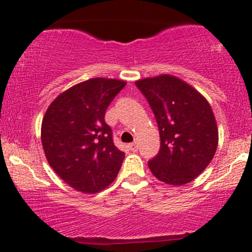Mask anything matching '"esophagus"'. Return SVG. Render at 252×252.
Masks as SVG:
<instances>
[{"instance_id":"1","label":"esophagus","mask_w":252,"mask_h":252,"mask_svg":"<svg viewBox=\"0 0 252 252\" xmlns=\"http://www.w3.org/2000/svg\"><path fill=\"white\" fill-rule=\"evenodd\" d=\"M128 149L131 150V151L137 152V151H138V143H137V141H134V143L128 144Z\"/></svg>"}]
</instances>
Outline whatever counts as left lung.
I'll return each instance as SVG.
<instances>
[{"instance_id":"left-lung-1","label":"left lung","mask_w":252,"mask_h":252,"mask_svg":"<svg viewBox=\"0 0 252 252\" xmlns=\"http://www.w3.org/2000/svg\"><path fill=\"white\" fill-rule=\"evenodd\" d=\"M156 118L160 149L148 163L154 176L172 186L191 182L207 168L218 146L210 103L187 82L159 75L135 82Z\"/></svg>"}]
</instances>
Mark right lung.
<instances>
[{"label":"right lung","instance_id":"add662e5","mask_svg":"<svg viewBox=\"0 0 252 252\" xmlns=\"http://www.w3.org/2000/svg\"><path fill=\"white\" fill-rule=\"evenodd\" d=\"M126 82L92 78L59 94L42 118L41 144L51 168L70 187L95 194L115 180L125 154L113 143L107 107Z\"/></svg>","mask_w":252,"mask_h":252}]
</instances>
